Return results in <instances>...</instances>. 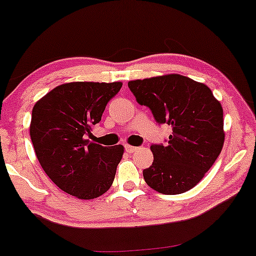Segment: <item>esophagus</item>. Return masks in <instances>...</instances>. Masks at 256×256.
Here are the masks:
<instances>
[{
	"mask_svg": "<svg viewBox=\"0 0 256 256\" xmlns=\"http://www.w3.org/2000/svg\"><path fill=\"white\" fill-rule=\"evenodd\" d=\"M138 149V148H136V146H125V150H126V152H128V154H132V152H136V150Z\"/></svg>",
	"mask_w": 256,
	"mask_h": 256,
	"instance_id": "obj_1",
	"label": "esophagus"
}]
</instances>
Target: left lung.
<instances>
[{"label": "left lung", "instance_id": "1", "mask_svg": "<svg viewBox=\"0 0 256 256\" xmlns=\"http://www.w3.org/2000/svg\"><path fill=\"white\" fill-rule=\"evenodd\" d=\"M137 102L156 122L172 126L167 146L154 144L152 166L144 169L148 186L163 194H180L198 184L224 144L223 108L204 83L178 75L128 82Z\"/></svg>", "mask_w": 256, "mask_h": 256}]
</instances>
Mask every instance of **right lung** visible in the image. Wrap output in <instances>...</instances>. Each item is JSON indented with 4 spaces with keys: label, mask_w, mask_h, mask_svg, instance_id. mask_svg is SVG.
I'll return each instance as SVG.
<instances>
[{
    "label": "right lung",
    "mask_w": 256,
    "mask_h": 256,
    "mask_svg": "<svg viewBox=\"0 0 256 256\" xmlns=\"http://www.w3.org/2000/svg\"><path fill=\"white\" fill-rule=\"evenodd\" d=\"M122 82H70L36 101L30 134L36 158L56 186L78 199H94L110 190L124 146L89 142Z\"/></svg>",
    "instance_id": "add662e5"
}]
</instances>
